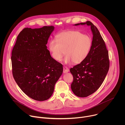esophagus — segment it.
<instances>
[{
  "label": "esophagus",
  "mask_w": 125,
  "mask_h": 125,
  "mask_svg": "<svg viewBox=\"0 0 125 125\" xmlns=\"http://www.w3.org/2000/svg\"><path fill=\"white\" fill-rule=\"evenodd\" d=\"M69 72V69L67 67H63V73L65 74Z\"/></svg>",
  "instance_id": "34e87169"
}]
</instances>
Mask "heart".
<instances>
[{"label": "heart", "instance_id": "1", "mask_svg": "<svg viewBox=\"0 0 125 125\" xmlns=\"http://www.w3.org/2000/svg\"><path fill=\"white\" fill-rule=\"evenodd\" d=\"M92 45L91 38L78 31L69 30L58 34L56 40H51L48 49L53 59L60 61L65 54L64 62L78 64L87 57Z\"/></svg>", "mask_w": 125, "mask_h": 125}]
</instances>
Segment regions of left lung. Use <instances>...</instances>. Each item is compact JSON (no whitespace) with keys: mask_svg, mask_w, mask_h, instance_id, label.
I'll return each instance as SVG.
<instances>
[{"mask_svg":"<svg viewBox=\"0 0 125 125\" xmlns=\"http://www.w3.org/2000/svg\"><path fill=\"white\" fill-rule=\"evenodd\" d=\"M86 25L91 27L92 45L87 57L70 69L73 81L71 87L78 97H85L96 92L103 82L109 68L108 51L97 28L90 21L74 26Z\"/></svg>","mask_w":125,"mask_h":125,"instance_id":"left-lung-1","label":"left lung"}]
</instances>
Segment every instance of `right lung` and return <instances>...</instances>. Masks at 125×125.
I'll list each match as a JSON object with an SVG mask.
<instances>
[{"mask_svg": "<svg viewBox=\"0 0 125 125\" xmlns=\"http://www.w3.org/2000/svg\"><path fill=\"white\" fill-rule=\"evenodd\" d=\"M54 26L24 29L12 51L14 79L30 98L44 101L52 95L63 72L62 65L53 59L46 44Z\"/></svg>", "mask_w": 125, "mask_h": 125, "instance_id": "add662e5", "label": "right lung"}]
</instances>
